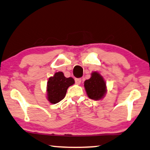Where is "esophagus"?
Instances as JSON below:
<instances>
[{"label":"esophagus","instance_id":"esophagus-1","mask_svg":"<svg viewBox=\"0 0 150 150\" xmlns=\"http://www.w3.org/2000/svg\"><path fill=\"white\" fill-rule=\"evenodd\" d=\"M75 81L77 84H80V83L81 82V79L80 78H75Z\"/></svg>","mask_w":150,"mask_h":150}]
</instances>
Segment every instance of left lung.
I'll list each match as a JSON object with an SVG mask.
<instances>
[{
  "label": "left lung",
  "mask_w": 150,
  "mask_h": 150,
  "mask_svg": "<svg viewBox=\"0 0 150 150\" xmlns=\"http://www.w3.org/2000/svg\"><path fill=\"white\" fill-rule=\"evenodd\" d=\"M84 88L88 97L93 100H100L107 93L106 83L98 72H93L89 79L84 81Z\"/></svg>",
  "instance_id": "8db88e82"
}]
</instances>
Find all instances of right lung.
I'll use <instances>...</instances> for the list:
<instances>
[{
	"label": "right lung",
	"mask_w": 150,
	"mask_h": 150,
	"mask_svg": "<svg viewBox=\"0 0 150 150\" xmlns=\"http://www.w3.org/2000/svg\"><path fill=\"white\" fill-rule=\"evenodd\" d=\"M75 83L72 77H66L62 72H57L53 77H49L47 82V99L55 104L64 98L68 88Z\"/></svg>",
	"instance_id": "1"
}]
</instances>
